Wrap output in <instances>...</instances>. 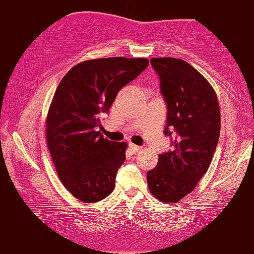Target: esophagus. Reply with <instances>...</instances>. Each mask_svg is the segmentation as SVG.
Listing matches in <instances>:
<instances>
[{"mask_svg":"<svg viewBox=\"0 0 254 254\" xmlns=\"http://www.w3.org/2000/svg\"><path fill=\"white\" fill-rule=\"evenodd\" d=\"M130 148H131L133 151H140V150H142L143 147H141V146H136V144H134V143H130Z\"/></svg>","mask_w":254,"mask_h":254,"instance_id":"1","label":"esophagus"}]
</instances>
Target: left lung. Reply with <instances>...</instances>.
<instances>
[{
	"label": "left lung",
	"instance_id": "left-lung-1",
	"mask_svg": "<svg viewBox=\"0 0 254 254\" xmlns=\"http://www.w3.org/2000/svg\"><path fill=\"white\" fill-rule=\"evenodd\" d=\"M150 63L166 103L164 133L173 148L148 171V187L158 200L175 203L194 190L208 171L220 133L219 105L210 83L188 62L155 58Z\"/></svg>",
	"mask_w": 254,
	"mask_h": 254
}]
</instances>
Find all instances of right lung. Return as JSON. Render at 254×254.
Returning <instances> with one entry per match:
<instances>
[{
    "instance_id": "right-lung-1",
    "label": "right lung",
    "mask_w": 254,
    "mask_h": 254,
    "mask_svg": "<svg viewBox=\"0 0 254 254\" xmlns=\"http://www.w3.org/2000/svg\"><path fill=\"white\" fill-rule=\"evenodd\" d=\"M148 64L147 59L127 58L84 61L55 91L46 121L48 149L61 182L83 202H98L114 190L127 143L105 138L97 127L119 91Z\"/></svg>"
}]
</instances>
